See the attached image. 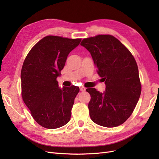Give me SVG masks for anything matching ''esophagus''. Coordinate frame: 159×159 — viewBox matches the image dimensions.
<instances>
[{"instance_id":"esophagus-1","label":"esophagus","mask_w":159,"mask_h":159,"mask_svg":"<svg viewBox=\"0 0 159 159\" xmlns=\"http://www.w3.org/2000/svg\"><path fill=\"white\" fill-rule=\"evenodd\" d=\"M80 89L81 91H85L86 88L85 87H84V86H81V87H80Z\"/></svg>"}]
</instances>
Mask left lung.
<instances>
[{
	"label": "left lung",
	"mask_w": 159,
	"mask_h": 159,
	"mask_svg": "<svg viewBox=\"0 0 159 159\" xmlns=\"http://www.w3.org/2000/svg\"><path fill=\"white\" fill-rule=\"evenodd\" d=\"M81 46L90 52L106 85L103 93L95 88L86 89L91 95L90 117L101 126H119L131 116L141 95L137 62L127 48L111 35L85 38Z\"/></svg>",
	"instance_id": "left-lung-1"
}]
</instances>
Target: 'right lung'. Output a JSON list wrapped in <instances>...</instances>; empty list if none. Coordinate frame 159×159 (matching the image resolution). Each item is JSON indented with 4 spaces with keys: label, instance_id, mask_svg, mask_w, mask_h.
<instances>
[{
    "label": "right lung",
    "instance_id": "obj_1",
    "mask_svg": "<svg viewBox=\"0 0 159 159\" xmlns=\"http://www.w3.org/2000/svg\"><path fill=\"white\" fill-rule=\"evenodd\" d=\"M81 39L48 36L28 53L21 70L22 97L32 117L43 127L57 129L70 120L71 109L80 88H59L56 79L70 52Z\"/></svg>",
    "mask_w": 159,
    "mask_h": 159
}]
</instances>
